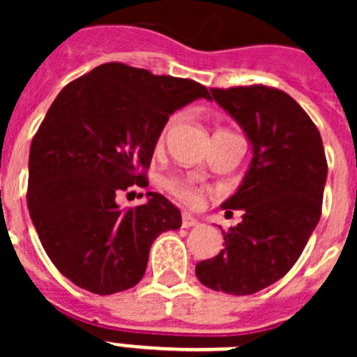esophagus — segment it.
I'll use <instances>...</instances> for the list:
<instances>
[{
	"instance_id": "obj_1",
	"label": "esophagus",
	"mask_w": 357,
	"mask_h": 357,
	"mask_svg": "<svg viewBox=\"0 0 357 357\" xmlns=\"http://www.w3.org/2000/svg\"><path fill=\"white\" fill-rule=\"evenodd\" d=\"M197 225H198L197 218H193L189 213L182 214V227H184V229H189V227H197Z\"/></svg>"
}]
</instances>
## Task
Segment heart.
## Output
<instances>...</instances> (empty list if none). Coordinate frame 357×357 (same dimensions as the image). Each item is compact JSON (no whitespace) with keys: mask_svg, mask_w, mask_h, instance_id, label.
I'll use <instances>...</instances> for the list:
<instances>
[{"mask_svg":"<svg viewBox=\"0 0 357 357\" xmlns=\"http://www.w3.org/2000/svg\"><path fill=\"white\" fill-rule=\"evenodd\" d=\"M176 118H178V116L175 114L168 119V123H166L162 130H160L159 141H157V143L159 144L162 143L166 134H168V130L172 128V125L176 121ZM162 185L169 195H173L176 200L185 204V206H198L202 197H204V188H202V185H198L197 182L189 181V178H185V176H181V175L164 176Z\"/></svg>","mask_w":357,"mask_h":357,"instance_id":"1","label":"heart"}]
</instances>
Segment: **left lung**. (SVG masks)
<instances>
[{"instance_id":"8db88e82","label":"left lung","mask_w":357,"mask_h":357,"mask_svg":"<svg viewBox=\"0 0 357 357\" xmlns=\"http://www.w3.org/2000/svg\"><path fill=\"white\" fill-rule=\"evenodd\" d=\"M254 148L238 193L223 204L243 220L223 232V250L195 268L214 291L252 295L277 282L298 261L321 216L327 159L321 135L304 109L268 85L211 89ZM213 100V98H211Z\"/></svg>"}]
</instances>
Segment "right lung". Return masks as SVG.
<instances>
[{
  "mask_svg": "<svg viewBox=\"0 0 357 357\" xmlns=\"http://www.w3.org/2000/svg\"><path fill=\"white\" fill-rule=\"evenodd\" d=\"M209 91L189 78L107 62L69 82L33 135L26 202L56 270L96 295L143 279L151 243L181 227L159 193L119 209L116 197L148 185L146 172L169 114Z\"/></svg>",
  "mask_w": 357,
  "mask_h": 357,
  "instance_id": "add662e5",
  "label": "right lung"
}]
</instances>
